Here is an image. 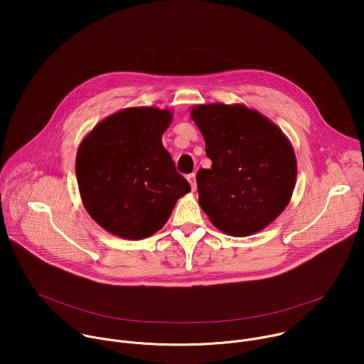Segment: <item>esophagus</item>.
Segmentation results:
<instances>
[{
    "label": "esophagus",
    "instance_id": "1",
    "mask_svg": "<svg viewBox=\"0 0 364 364\" xmlns=\"http://www.w3.org/2000/svg\"><path fill=\"white\" fill-rule=\"evenodd\" d=\"M187 180H188V183H190V186H191V190L196 191V188H197V184H196V174H188V176H187Z\"/></svg>",
    "mask_w": 364,
    "mask_h": 364
}]
</instances>
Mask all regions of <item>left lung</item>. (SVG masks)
<instances>
[{
  "mask_svg": "<svg viewBox=\"0 0 364 364\" xmlns=\"http://www.w3.org/2000/svg\"><path fill=\"white\" fill-rule=\"evenodd\" d=\"M190 115L212 160V168H200L196 177L203 212L226 235L261 232L285 210L295 188L291 141L242 103L196 105Z\"/></svg>",
  "mask_w": 364,
  "mask_h": 364,
  "instance_id": "1",
  "label": "left lung"
}]
</instances>
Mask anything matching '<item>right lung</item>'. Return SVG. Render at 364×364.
I'll return each mask as SVG.
<instances>
[{"label": "right lung", "instance_id": "right-lung-1", "mask_svg": "<svg viewBox=\"0 0 364 364\" xmlns=\"http://www.w3.org/2000/svg\"><path fill=\"white\" fill-rule=\"evenodd\" d=\"M171 121L170 109L125 108L82 139L79 193L89 216L114 236L141 240L159 232L191 190L161 141Z\"/></svg>", "mask_w": 364, "mask_h": 364}]
</instances>
